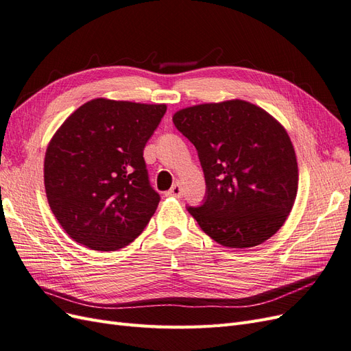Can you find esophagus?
<instances>
[{"label":"esophagus","instance_id":"34e87169","mask_svg":"<svg viewBox=\"0 0 351 351\" xmlns=\"http://www.w3.org/2000/svg\"><path fill=\"white\" fill-rule=\"evenodd\" d=\"M167 195H168V196H173V197H182L183 189H182V186H180V183H176L171 189L168 190Z\"/></svg>","mask_w":351,"mask_h":351}]
</instances>
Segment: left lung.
Listing matches in <instances>:
<instances>
[{"instance_id":"left-lung-1","label":"left lung","mask_w":351,"mask_h":351,"mask_svg":"<svg viewBox=\"0 0 351 351\" xmlns=\"http://www.w3.org/2000/svg\"><path fill=\"white\" fill-rule=\"evenodd\" d=\"M173 123L196 147L206 195L189 206L199 227L226 247L272 237L294 205L299 169L293 143L271 114L247 101L200 104Z\"/></svg>"}]
</instances>
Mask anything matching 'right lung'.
<instances>
[{"label": "right lung", "mask_w": 351, "mask_h": 351, "mask_svg": "<svg viewBox=\"0 0 351 351\" xmlns=\"http://www.w3.org/2000/svg\"><path fill=\"white\" fill-rule=\"evenodd\" d=\"M165 104L98 98L61 124L47 147L44 182L52 214L92 250L123 249L155 214L159 195L143 159Z\"/></svg>", "instance_id": "1"}]
</instances>
